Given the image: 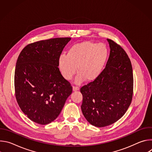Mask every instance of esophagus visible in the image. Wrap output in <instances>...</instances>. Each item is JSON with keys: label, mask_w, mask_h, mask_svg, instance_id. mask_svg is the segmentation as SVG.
<instances>
[{"label": "esophagus", "mask_w": 152, "mask_h": 152, "mask_svg": "<svg viewBox=\"0 0 152 152\" xmlns=\"http://www.w3.org/2000/svg\"><path fill=\"white\" fill-rule=\"evenodd\" d=\"M79 90V88L78 87V86H73V90L74 91H77Z\"/></svg>", "instance_id": "obj_1"}]
</instances>
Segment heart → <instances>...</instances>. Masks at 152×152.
<instances>
[{"label": "heart", "mask_w": 152, "mask_h": 152, "mask_svg": "<svg viewBox=\"0 0 152 152\" xmlns=\"http://www.w3.org/2000/svg\"><path fill=\"white\" fill-rule=\"evenodd\" d=\"M109 56V50L103 43L83 41L71 46L67 55L62 54L58 60L59 69L62 76L71 79L77 71L76 82L94 80L102 72Z\"/></svg>", "instance_id": "1"}]
</instances>
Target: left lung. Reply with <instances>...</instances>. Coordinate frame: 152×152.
I'll list each match as a JSON object with an SVG mask.
<instances>
[{"label": "left lung", "instance_id": "obj_1", "mask_svg": "<svg viewBox=\"0 0 152 152\" xmlns=\"http://www.w3.org/2000/svg\"><path fill=\"white\" fill-rule=\"evenodd\" d=\"M107 40L110 55L105 68L97 78L80 89L83 115L98 127L111 125L124 115L131 103L134 91L131 60L119 45Z\"/></svg>", "mask_w": 152, "mask_h": 152}]
</instances>
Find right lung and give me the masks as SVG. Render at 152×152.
<instances>
[{
	"mask_svg": "<svg viewBox=\"0 0 152 152\" xmlns=\"http://www.w3.org/2000/svg\"><path fill=\"white\" fill-rule=\"evenodd\" d=\"M70 37L41 40L20 52L14 75L15 95L22 112L32 121L45 125L59 115L72 93L70 83L58 68V60Z\"/></svg>",
	"mask_w": 152,
	"mask_h": 152,
	"instance_id": "1",
	"label": "right lung"
}]
</instances>
